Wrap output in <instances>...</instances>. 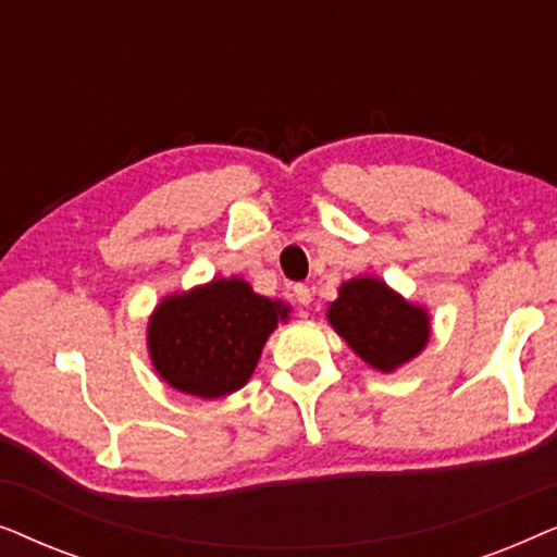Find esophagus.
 I'll list each match as a JSON object with an SVG mask.
<instances>
[{"mask_svg": "<svg viewBox=\"0 0 557 557\" xmlns=\"http://www.w3.org/2000/svg\"><path fill=\"white\" fill-rule=\"evenodd\" d=\"M294 296H296V301L304 304V307H307V304H311V288L309 286L296 284L294 286Z\"/></svg>", "mask_w": 557, "mask_h": 557, "instance_id": "obj_1", "label": "esophagus"}]
</instances>
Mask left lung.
Wrapping results in <instances>:
<instances>
[{
	"instance_id": "1",
	"label": "left lung",
	"mask_w": 557,
	"mask_h": 557,
	"mask_svg": "<svg viewBox=\"0 0 557 557\" xmlns=\"http://www.w3.org/2000/svg\"><path fill=\"white\" fill-rule=\"evenodd\" d=\"M330 322L375 370L391 372L429 342V314L391 292L380 278H352L332 301Z\"/></svg>"
}]
</instances>
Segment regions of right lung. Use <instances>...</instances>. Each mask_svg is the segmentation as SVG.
I'll return each instance as SVG.
<instances>
[{"label":"right lung","instance_id":"add662e5","mask_svg":"<svg viewBox=\"0 0 557 557\" xmlns=\"http://www.w3.org/2000/svg\"><path fill=\"white\" fill-rule=\"evenodd\" d=\"M286 314V304L253 294L246 281L218 278L159 304L149 322L151 362L177 391L223 398L248 383Z\"/></svg>","mask_w":557,"mask_h":557}]
</instances>
